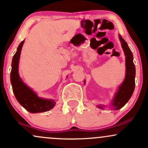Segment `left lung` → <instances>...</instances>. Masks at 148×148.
<instances>
[{
    "instance_id": "left-lung-1",
    "label": "left lung",
    "mask_w": 148,
    "mask_h": 148,
    "mask_svg": "<svg viewBox=\"0 0 148 148\" xmlns=\"http://www.w3.org/2000/svg\"><path fill=\"white\" fill-rule=\"evenodd\" d=\"M119 39L125 53L126 74L125 80L118 87V90L110 104L113 110H119L123 108L130 99L135 88L136 68L133 62V54L129 48L127 43L120 35H119ZM85 82L86 81H84V84ZM97 106L101 109H103L105 107L104 105H97Z\"/></svg>"
}]
</instances>
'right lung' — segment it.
Returning a JSON list of instances; mask_svg holds the SVG:
<instances>
[{"label":"right lung","instance_id":"right-lung-1","mask_svg":"<svg viewBox=\"0 0 148 148\" xmlns=\"http://www.w3.org/2000/svg\"><path fill=\"white\" fill-rule=\"evenodd\" d=\"M24 41L23 40L19 44L12 62L10 81L13 92L18 102L30 113H36L48 111L56 105L55 100L44 99L38 97L31 88L23 83L18 74V62Z\"/></svg>","mask_w":148,"mask_h":148}]
</instances>
